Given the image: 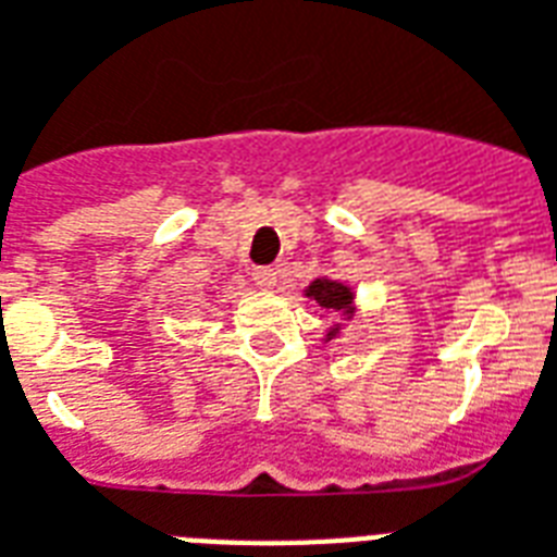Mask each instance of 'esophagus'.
<instances>
[{"label":"esophagus","instance_id":"34e87169","mask_svg":"<svg viewBox=\"0 0 557 557\" xmlns=\"http://www.w3.org/2000/svg\"><path fill=\"white\" fill-rule=\"evenodd\" d=\"M252 282H256L261 290H273L275 282H278V273H275L273 267H256V270H252Z\"/></svg>","mask_w":557,"mask_h":557}]
</instances>
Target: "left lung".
Segmentation results:
<instances>
[{"mask_svg":"<svg viewBox=\"0 0 557 557\" xmlns=\"http://www.w3.org/2000/svg\"><path fill=\"white\" fill-rule=\"evenodd\" d=\"M308 296L317 301L319 308H325V310H348L351 308V299H355L346 284L331 282V278H317V282L308 287ZM334 334H337V327H334V331H327V339L334 337Z\"/></svg>","mask_w":557,"mask_h":557,"instance_id":"8db88e82","label":"left lung"}]
</instances>
